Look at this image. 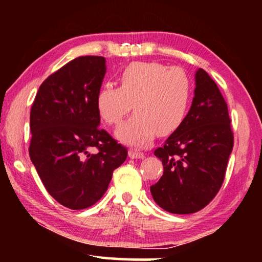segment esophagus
<instances>
[{"label":"esophagus","instance_id":"1","mask_svg":"<svg viewBox=\"0 0 262 262\" xmlns=\"http://www.w3.org/2000/svg\"><path fill=\"white\" fill-rule=\"evenodd\" d=\"M128 156H129L132 159H137V158L142 159L144 158V154L136 151V150H129V151H128Z\"/></svg>","mask_w":262,"mask_h":262}]
</instances>
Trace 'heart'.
Returning a JSON list of instances; mask_svg holds the SVG:
<instances>
[{
	"mask_svg": "<svg viewBox=\"0 0 262 262\" xmlns=\"http://www.w3.org/2000/svg\"><path fill=\"white\" fill-rule=\"evenodd\" d=\"M120 88L106 83L97 94L100 118L118 125L132 110L135 113L115 132L117 137L133 147H147L156 136L170 135L187 115L192 84L179 67L158 62H134L120 73Z\"/></svg>",
	"mask_w": 262,
	"mask_h": 262,
	"instance_id": "b5f03b06",
	"label": "heart"
}]
</instances>
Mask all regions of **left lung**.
<instances>
[{
  "instance_id": "left-lung-1",
  "label": "left lung",
  "mask_w": 262,
  "mask_h": 262,
  "mask_svg": "<svg viewBox=\"0 0 262 262\" xmlns=\"http://www.w3.org/2000/svg\"><path fill=\"white\" fill-rule=\"evenodd\" d=\"M230 122L228 105L216 83L198 69L184 122L154 152L164 166L161 179L150 187L159 207L172 214H193L215 198L233 148Z\"/></svg>"
}]
</instances>
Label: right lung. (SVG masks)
Instances as JSON below:
<instances>
[{
    "label": "right lung",
    "instance_id": "obj_1",
    "mask_svg": "<svg viewBox=\"0 0 262 262\" xmlns=\"http://www.w3.org/2000/svg\"><path fill=\"white\" fill-rule=\"evenodd\" d=\"M105 74V57H77L43 81L31 108V161L47 192L74 210L95 205L127 158L99 128L96 98Z\"/></svg>",
    "mask_w": 262,
    "mask_h": 262
}]
</instances>
